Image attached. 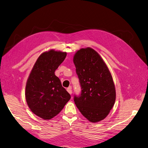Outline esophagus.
<instances>
[{"label": "esophagus", "mask_w": 148, "mask_h": 148, "mask_svg": "<svg viewBox=\"0 0 148 148\" xmlns=\"http://www.w3.org/2000/svg\"><path fill=\"white\" fill-rule=\"evenodd\" d=\"M66 90H67V91L69 92L70 95H71V94H72V90H71V86H69L68 88H67Z\"/></svg>", "instance_id": "34e87169"}]
</instances>
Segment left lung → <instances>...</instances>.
Instances as JSON below:
<instances>
[{
    "label": "left lung",
    "mask_w": 148,
    "mask_h": 148,
    "mask_svg": "<svg viewBox=\"0 0 148 148\" xmlns=\"http://www.w3.org/2000/svg\"><path fill=\"white\" fill-rule=\"evenodd\" d=\"M73 62L82 91L74 96L75 104L91 122L104 119L115 101L112 77L106 64L94 49H81L75 53Z\"/></svg>",
    "instance_id": "8db88e82"
}]
</instances>
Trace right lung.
I'll list each match as a JSON object with an SVG mask.
<instances>
[{"label": "right lung", "instance_id": "1", "mask_svg": "<svg viewBox=\"0 0 148 148\" xmlns=\"http://www.w3.org/2000/svg\"><path fill=\"white\" fill-rule=\"evenodd\" d=\"M66 56V52L54 50L42 53L26 82L27 104L31 112L44 120H50L59 114L71 98L55 75V71Z\"/></svg>", "mask_w": 148, "mask_h": 148}]
</instances>
